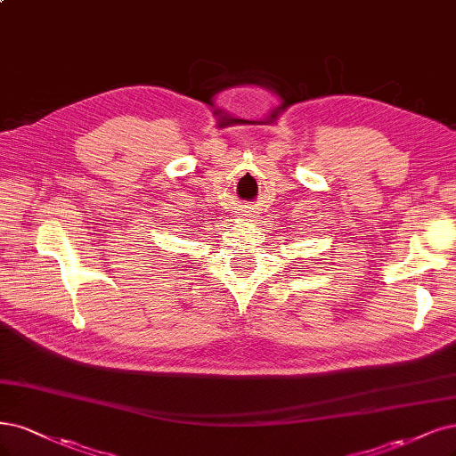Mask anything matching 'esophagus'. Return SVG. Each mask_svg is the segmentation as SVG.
Wrapping results in <instances>:
<instances>
[{
	"label": "esophagus",
	"instance_id": "34e87169",
	"mask_svg": "<svg viewBox=\"0 0 456 456\" xmlns=\"http://www.w3.org/2000/svg\"><path fill=\"white\" fill-rule=\"evenodd\" d=\"M241 215H253V213H248V211H245V213H241Z\"/></svg>",
	"mask_w": 456,
	"mask_h": 456
}]
</instances>
